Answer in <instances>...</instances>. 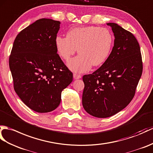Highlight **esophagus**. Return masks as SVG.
Instances as JSON below:
<instances>
[{"label": "esophagus", "mask_w": 153, "mask_h": 153, "mask_svg": "<svg viewBox=\"0 0 153 153\" xmlns=\"http://www.w3.org/2000/svg\"><path fill=\"white\" fill-rule=\"evenodd\" d=\"M81 77V76L79 75V74H74V79H80Z\"/></svg>", "instance_id": "obj_1"}]
</instances>
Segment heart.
<instances>
[{"label":"heart","mask_w":153,"mask_h":153,"mask_svg":"<svg viewBox=\"0 0 153 153\" xmlns=\"http://www.w3.org/2000/svg\"><path fill=\"white\" fill-rule=\"evenodd\" d=\"M114 38L108 28L86 26L70 28L66 36L57 35L55 46L60 56L65 60L77 51L79 53L68 62L74 72H85L92 65L100 66L108 59L113 46Z\"/></svg>","instance_id":"heart-1"}]
</instances>
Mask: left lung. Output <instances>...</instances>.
Returning <instances> with one entry per match:
<instances>
[{
    "label": "left lung",
    "instance_id": "8db88e82",
    "mask_svg": "<svg viewBox=\"0 0 153 153\" xmlns=\"http://www.w3.org/2000/svg\"><path fill=\"white\" fill-rule=\"evenodd\" d=\"M107 25L115 36L112 51L97 70L83 76V106L98 118L111 117L130 104L143 71L140 47L133 34L116 23Z\"/></svg>",
    "mask_w": 153,
    "mask_h": 153
}]
</instances>
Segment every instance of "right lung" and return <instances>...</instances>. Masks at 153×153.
Masks as SVG:
<instances>
[{
	"label": "right lung",
	"mask_w": 153,
	"mask_h": 153,
	"mask_svg": "<svg viewBox=\"0 0 153 153\" xmlns=\"http://www.w3.org/2000/svg\"><path fill=\"white\" fill-rule=\"evenodd\" d=\"M60 23L51 19L36 21L17 34L10 55L14 90L25 104L38 113L57 108L62 90L73 80L55 46Z\"/></svg>",
	"instance_id": "add662e5"
}]
</instances>
